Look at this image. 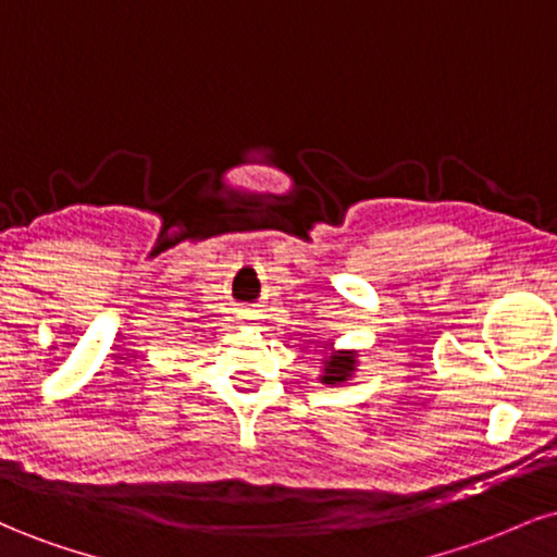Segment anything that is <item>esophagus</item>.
Wrapping results in <instances>:
<instances>
[{"label":"esophagus","instance_id":"esophagus-1","mask_svg":"<svg viewBox=\"0 0 557 557\" xmlns=\"http://www.w3.org/2000/svg\"><path fill=\"white\" fill-rule=\"evenodd\" d=\"M243 314H246V317H243V319H251V317H253V314H251V311H248V309H246V311H243Z\"/></svg>","mask_w":557,"mask_h":557}]
</instances>
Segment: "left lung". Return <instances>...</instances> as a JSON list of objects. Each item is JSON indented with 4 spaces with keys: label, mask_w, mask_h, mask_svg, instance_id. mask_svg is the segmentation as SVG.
Here are the masks:
<instances>
[{
    "label": "left lung",
    "mask_w": 557,
    "mask_h": 557,
    "mask_svg": "<svg viewBox=\"0 0 557 557\" xmlns=\"http://www.w3.org/2000/svg\"><path fill=\"white\" fill-rule=\"evenodd\" d=\"M324 369L319 374V382L324 385H343L350 376L356 374V367H359V350H332L330 343V356L322 361Z\"/></svg>",
    "instance_id": "left-lung-1"
}]
</instances>
